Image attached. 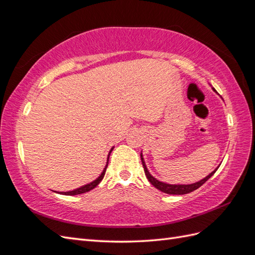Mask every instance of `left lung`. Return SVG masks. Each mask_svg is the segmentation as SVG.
Listing matches in <instances>:
<instances>
[{
    "mask_svg": "<svg viewBox=\"0 0 255 255\" xmlns=\"http://www.w3.org/2000/svg\"><path fill=\"white\" fill-rule=\"evenodd\" d=\"M214 91L215 88H213ZM140 157H141V163H142V166H143V170H144V173H145V176L146 179L149 180V182L153 185L154 187L157 188L158 190L165 192V194H168V195H185V194H189V192L194 191L196 189H198L200 186H202V185L210 179V177L217 171V169L219 168V166L215 169L214 171H212L210 174H208L207 176H205L204 179H202L201 181H199L197 183H192V184H168V183H165V182H160L158 180H156L155 177H154L148 170V168H146L145 166V163H144V159H143V156H142V153H140Z\"/></svg>",
    "mask_w": 255,
    "mask_h": 255,
    "instance_id": "obj_1",
    "label": "left lung"
}]
</instances>
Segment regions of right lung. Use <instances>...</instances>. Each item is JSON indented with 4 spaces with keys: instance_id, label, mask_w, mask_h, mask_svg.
Instances as JSON below:
<instances>
[{
    "instance_id": "obj_1",
    "label": "right lung",
    "mask_w": 255,
    "mask_h": 255,
    "mask_svg": "<svg viewBox=\"0 0 255 255\" xmlns=\"http://www.w3.org/2000/svg\"><path fill=\"white\" fill-rule=\"evenodd\" d=\"M113 149H114V146H113V148L111 149V151H110V153H109V156H107L106 166H105V168L103 169L102 173L100 174V176H99V177H97V179H96L95 181H92V182H90V183H88V184H86V185H83V186H81V187H79V188H76V189H74V190H71V191H63V192H57V194H60V195H66V196H75V195H81V194H84V192H87V191H89V190H91V189H94L96 186H98L99 183L103 180V177H104V175H105L106 168H107V165H109L110 155H111V153H112ZM55 192H56V191H55Z\"/></svg>"
}]
</instances>
